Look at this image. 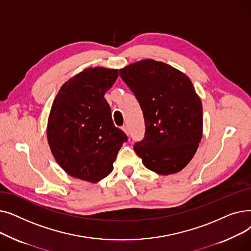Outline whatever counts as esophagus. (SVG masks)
<instances>
[{
    "mask_svg": "<svg viewBox=\"0 0 251 251\" xmlns=\"http://www.w3.org/2000/svg\"><path fill=\"white\" fill-rule=\"evenodd\" d=\"M122 130L124 131L126 135H129V130H128V127H127V126H123V127H122Z\"/></svg>",
    "mask_w": 251,
    "mask_h": 251,
    "instance_id": "1",
    "label": "esophagus"
}]
</instances>
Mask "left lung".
<instances>
[{"label": "left lung", "mask_w": 251, "mask_h": 251, "mask_svg": "<svg viewBox=\"0 0 251 251\" xmlns=\"http://www.w3.org/2000/svg\"><path fill=\"white\" fill-rule=\"evenodd\" d=\"M146 123L136 154L151 171L171 175L192 160L202 137V104L189 77L166 63L147 59L120 69Z\"/></svg>", "instance_id": "obj_1"}]
</instances>
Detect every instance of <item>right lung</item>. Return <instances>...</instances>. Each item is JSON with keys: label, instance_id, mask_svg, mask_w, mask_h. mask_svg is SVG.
Masks as SVG:
<instances>
[{"label": "right lung", "instance_id": "1", "mask_svg": "<svg viewBox=\"0 0 251 251\" xmlns=\"http://www.w3.org/2000/svg\"><path fill=\"white\" fill-rule=\"evenodd\" d=\"M118 69L89 67L60 88L49 115L47 136L56 162L68 175L97 183L113 171L126 134L115 127L104 94Z\"/></svg>", "mask_w": 251, "mask_h": 251}]
</instances>
